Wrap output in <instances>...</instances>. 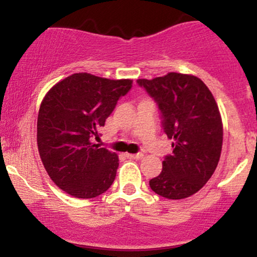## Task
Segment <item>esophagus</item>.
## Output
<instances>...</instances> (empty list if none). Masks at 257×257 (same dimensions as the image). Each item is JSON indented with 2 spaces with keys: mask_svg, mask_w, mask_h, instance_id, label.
Wrapping results in <instances>:
<instances>
[{
  "mask_svg": "<svg viewBox=\"0 0 257 257\" xmlns=\"http://www.w3.org/2000/svg\"><path fill=\"white\" fill-rule=\"evenodd\" d=\"M125 156L131 159H141L144 157L143 153H126Z\"/></svg>",
  "mask_w": 257,
  "mask_h": 257,
  "instance_id": "1",
  "label": "esophagus"
}]
</instances>
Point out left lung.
Masks as SVG:
<instances>
[{
	"instance_id": "left-lung-1",
	"label": "left lung",
	"mask_w": 257,
	"mask_h": 257,
	"mask_svg": "<svg viewBox=\"0 0 257 257\" xmlns=\"http://www.w3.org/2000/svg\"><path fill=\"white\" fill-rule=\"evenodd\" d=\"M137 82L157 102L174 147L161 174L150 180V187L164 198H187L208 182L220 161L223 128L216 101L193 75L169 72Z\"/></svg>"
}]
</instances>
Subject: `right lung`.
Returning a JSON list of instances; mask_svg holds the SVG:
<instances>
[{
  "instance_id": "right-lung-1",
  "label": "right lung",
  "mask_w": 257,
  "mask_h": 257,
  "mask_svg": "<svg viewBox=\"0 0 257 257\" xmlns=\"http://www.w3.org/2000/svg\"><path fill=\"white\" fill-rule=\"evenodd\" d=\"M132 79L73 73L53 85L41 102L37 146L44 169L60 190L76 198H94L110 188L118 156L91 143L131 90Z\"/></svg>"
}]
</instances>
